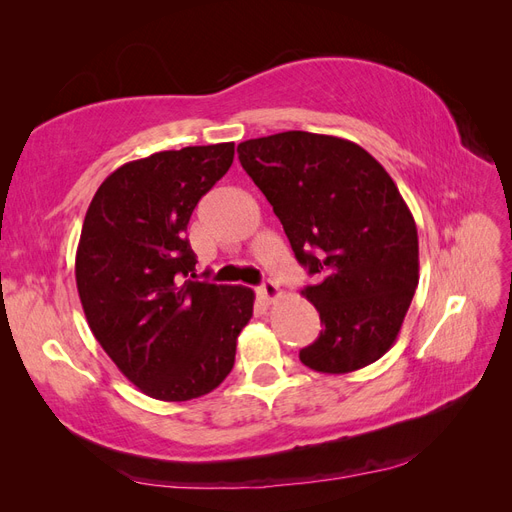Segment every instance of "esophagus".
I'll return each instance as SVG.
<instances>
[{
    "label": "esophagus",
    "instance_id": "34e87169",
    "mask_svg": "<svg viewBox=\"0 0 512 512\" xmlns=\"http://www.w3.org/2000/svg\"><path fill=\"white\" fill-rule=\"evenodd\" d=\"M258 294H260V297L262 299H265L267 303H273L277 297H280V294H282V290H280V286H277V284H273V282H265V284H262L260 288H258Z\"/></svg>",
    "mask_w": 512,
    "mask_h": 512
}]
</instances>
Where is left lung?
I'll return each instance as SVG.
<instances>
[{
  "label": "left lung",
  "instance_id": "8db88e82",
  "mask_svg": "<svg viewBox=\"0 0 512 512\" xmlns=\"http://www.w3.org/2000/svg\"><path fill=\"white\" fill-rule=\"evenodd\" d=\"M237 153L316 277L301 294L324 329L299 352L301 363L350 374L378 361L418 286L416 224L391 175L363 147L329 134L250 138Z\"/></svg>",
  "mask_w": 512,
  "mask_h": 512
}]
</instances>
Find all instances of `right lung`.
<instances>
[{"mask_svg":"<svg viewBox=\"0 0 512 512\" xmlns=\"http://www.w3.org/2000/svg\"><path fill=\"white\" fill-rule=\"evenodd\" d=\"M232 158L235 143L151 153L113 170L85 215L74 275L87 324L153 399L218 389L254 312L252 288L185 280L196 265L185 237L192 211Z\"/></svg>","mask_w":512,"mask_h":512,"instance_id":"right-lung-1","label":"right lung"}]
</instances>
